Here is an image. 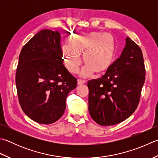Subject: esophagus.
I'll return each instance as SVG.
<instances>
[{"label":"esophagus","instance_id":"esophagus-1","mask_svg":"<svg viewBox=\"0 0 158 158\" xmlns=\"http://www.w3.org/2000/svg\"><path fill=\"white\" fill-rule=\"evenodd\" d=\"M85 83V81L84 80H81V79H78L77 80V84L78 85H81L83 84V83Z\"/></svg>","mask_w":158,"mask_h":158}]
</instances>
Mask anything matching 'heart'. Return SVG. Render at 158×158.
<instances>
[{"label":"heart","instance_id":"b5f03b06","mask_svg":"<svg viewBox=\"0 0 158 158\" xmlns=\"http://www.w3.org/2000/svg\"><path fill=\"white\" fill-rule=\"evenodd\" d=\"M69 44L61 46L65 67L70 73L79 71L82 61L86 64L81 71L82 77H88L95 71L103 73L112 66L116 57V40L110 33L92 31L77 33L69 39Z\"/></svg>","mask_w":158,"mask_h":158}]
</instances>
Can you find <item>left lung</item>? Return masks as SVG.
Here are the masks:
<instances>
[{"label":"left lung","instance_id":"8db88e82","mask_svg":"<svg viewBox=\"0 0 158 158\" xmlns=\"http://www.w3.org/2000/svg\"><path fill=\"white\" fill-rule=\"evenodd\" d=\"M144 81L143 52L128 37L120 57L106 74L88 81L92 118L102 126L124 121L136 110Z\"/></svg>","mask_w":158,"mask_h":158}]
</instances>
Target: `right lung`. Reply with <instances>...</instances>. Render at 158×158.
<instances>
[{
	"instance_id": "right-lung-1",
	"label": "right lung",
	"mask_w": 158,
	"mask_h": 158,
	"mask_svg": "<svg viewBox=\"0 0 158 158\" xmlns=\"http://www.w3.org/2000/svg\"><path fill=\"white\" fill-rule=\"evenodd\" d=\"M60 33L39 31L22 48L15 84L22 110L40 124H51L66 109V98L77 79L63 65Z\"/></svg>"
}]
</instances>
